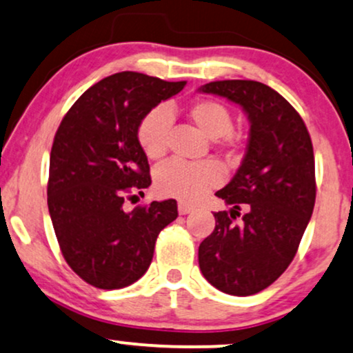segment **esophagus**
<instances>
[{"label":"esophagus","mask_w":353,"mask_h":353,"mask_svg":"<svg viewBox=\"0 0 353 353\" xmlns=\"http://www.w3.org/2000/svg\"><path fill=\"white\" fill-rule=\"evenodd\" d=\"M177 210H179L181 215H185V214H189V212H192L194 207L189 205V203H185V202H179V205H177Z\"/></svg>","instance_id":"1"}]
</instances>
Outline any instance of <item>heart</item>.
<instances>
[{
    "mask_svg": "<svg viewBox=\"0 0 353 353\" xmlns=\"http://www.w3.org/2000/svg\"><path fill=\"white\" fill-rule=\"evenodd\" d=\"M190 123L210 139H219L223 148H233L236 136L233 134V118L230 110L222 101L214 99L195 100L185 110ZM172 117L165 107H156L139 121L136 138L141 151L150 159L163 158L168 150L169 130ZM220 182V174L212 163L184 164L169 161L154 172L156 192L164 197H174L184 202H195Z\"/></svg>",
    "mask_w": 353,
    "mask_h": 353,
    "instance_id": "1",
    "label": "heart"
}]
</instances>
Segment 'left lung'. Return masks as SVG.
Listing matches in <instances>:
<instances>
[{"instance_id":"obj_1","label":"left lung","mask_w":353,"mask_h":353,"mask_svg":"<svg viewBox=\"0 0 353 353\" xmlns=\"http://www.w3.org/2000/svg\"><path fill=\"white\" fill-rule=\"evenodd\" d=\"M199 92L240 105L250 121L241 165L215 192L232 209L214 214V232L199 246V266L222 292L252 296L286 271L311 220L316 202L311 136L290 101L261 82L219 80ZM241 208L245 214L236 223Z\"/></svg>"}]
</instances>
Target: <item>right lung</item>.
Segmentation results:
<instances>
[{"mask_svg": "<svg viewBox=\"0 0 353 353\" xmlns=\"http://www.w3.org/2000/svg\"><path fill=\"white\" fill-rule=\"evenodd\" d=\"M185 82L120 72L72 105L55 133L48 205L67 265L100 290L126 288L150 268L159 232L177 217L174 199L125 212L128 194L150 188L139 121ZM134 197V195H133Z\"/></svg>", "mask_w": 353, "mask_h": 353, "instance_id": "obj_1", "label": "right lung"}]
</instances>
